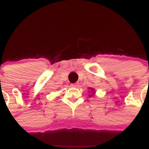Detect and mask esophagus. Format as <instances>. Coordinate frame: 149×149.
Wrapping results in <instances>:
<instances>
[{"mask_svg": "<svg viewBox=\"0 0 149 149\" xmlns=\"http://www.w3.org/2000/svg\"><path fill=\"white\" fill-rule=\"evenodd\" d=\"M71 87H75V88H76V87L78 86V84H76V83H74V84H71Z\"/></svg>", "mask_w": 149, "mask_h": 149, "instance_id": "obj_1", "label": "esophagus"}]
</instances>
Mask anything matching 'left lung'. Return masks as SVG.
<instances>
[{
    "mask_svg": "<svg viewBox=\"0 0 149 149\" xmlns=\"http://www.w3.org/2000/svg\"><path fill=\"white\" fill-rule=\"evenodd\" d=\"M91 90H93V89H91ZM94 93H95V92H94Z\"/></svg>",
    "mask_w": 149,
    "mask_h": 149,
    "instance_id": "1",
    "label": "left lung"
}]
</instances>
